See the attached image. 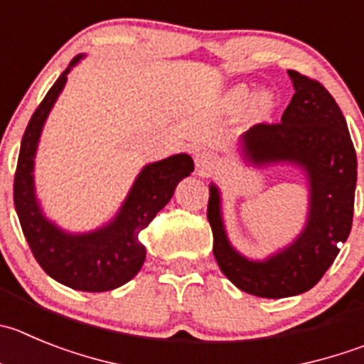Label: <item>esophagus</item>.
<instances>
[{
  "label": "esophagus",
  "mask_w": 364,
  "mask_h": 364,
  "mask_svg": "<svg viewBox=\"0 0 364 364\" xmlns=\"http://www.w3.org/2000/svg\"><path fill=\"white\" fill-rule=\"evenodd\" d=\"M196 168L201 176H210L217 168V158L212 152H199L196 154Z\"/></svg>",
  "instance_id": "obj_1"
}]
</instances>
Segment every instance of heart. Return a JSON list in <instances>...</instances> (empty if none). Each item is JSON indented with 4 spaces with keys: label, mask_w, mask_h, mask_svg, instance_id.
<instances>
[{
    "label": "heart",
    "mask_w": 364,
    "mask_h": 364,
    "mask_svg": "<svg viewBox=\"0 0 364 364\" xmlns=\"http://www.w3.org/2000/svg\"><path fill=\"white\" fill-rule=\"evenodd\" d=\"M250 98L251 90L247 86H237L235 90H232V93L228 95V102L232 107H242V105H246L247 102H250ZM271 105H273V97L264 93L257 98V102H255V109L259 111V113H266V111H269Z\"/></svg>",
    "instance_id": "heart-1"
}]
</instances>
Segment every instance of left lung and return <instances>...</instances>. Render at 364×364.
Wrapping results in <instances>:
<instances>
[{"label": "left lung", "instance_id": "1", "mask_svg": "<svg viewBox=\"0 0 364 364\" xmlns=\"http://www.w3.org/2000/svg\"><path fill=\"white\" fill-rule=\"evenodd\" d=\"M294 95L280 122L257 124L244 134V156L253 165L291 161L307 171L311 212L304 233L266 262H251L230 246L219 192L212 185L208 223L213 255L230 282L259 298H285L312 289L348 239L354 219L358 158L339 105L318 80L289 70Z\"/></svg>", "mask_w": 364, "mask_h": 364}]
</instances>
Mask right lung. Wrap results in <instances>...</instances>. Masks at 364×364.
I'll return each mask as SVG.
<instances>
[{
  "mask_svg": "<svg viewBox=\"0 0 364 364\" xmlns=\"http://www.w3.org/2000/svg\"><path fill=\"white\" fill-rule=\"evenodd\" d=\"M80 57H75L70 68ZM70 68L50 87L26 125L14 176V205L26 242L44 273L71 289L102 293L124 285L144 266L145 246L138 235L171 201L178 183L193 172V161L188 154H176L147 165L113 223L87 235L60 232L37 206L32 171L41 129L66 84Z\"/></svg>",
  "mask_w": 364,
  "mask_h": 364,
  "instance_id": "add662e5",
  "label": "right lung"
}]
</instances>
